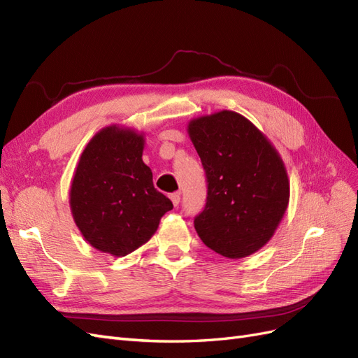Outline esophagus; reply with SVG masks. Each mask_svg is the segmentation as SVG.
<instances>
[{"label": "esophagus", "mask_w": 358, "mask_h": 358, "mask_svg": "<svg viewBox=\"0 0 358 358\" xmlns=\"http://www.w3.org/2000/svg\"><path fill=\"white\" fill-rule=\"evenodd\" d=\"M170 200H171V203L175 204V206H179V203H180V194L179 192L170 194Z\"/></svg>", "instance_id": "esophagus-1"}]
</instances>
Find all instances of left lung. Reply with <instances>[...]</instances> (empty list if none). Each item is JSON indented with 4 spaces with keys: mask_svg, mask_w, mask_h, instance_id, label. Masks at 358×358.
<instances>
[{
    "mask_svg": "<svg viewBox=\"0 0 358 358\" xmlns=\"http://www.w3.org/2000/svg\"><path fill=\"white\" fill-rule=\"evenodd\" d=\"M188 134L208 179V197L194 227L222 257L245 258L275 234L289 201L282 158L259 129L231 110L192 119Z\"/></svg>",
    "mask_w": 358,
    "mask_h": 358,
    "instance_id": "1",
    "label": "left lung"
}]
</instances>
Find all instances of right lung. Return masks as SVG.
I'll list each match as a JSON object with an SVG mask.
<instances>
[{
    "instance_id": "add662e5",
    "label": "right lung",
    "mask_w": 358,
    "mask_h": 358,
    "mask_svg": "<svg viewBox=\"0 0 358 358\" xmlns=\"http://www.w3.org/2000/svg\"><path fill=\"white\" fill-rule=\"evenodd\" d=\"M143 148V133L106 127L83 149L71 180L70 209L83 239L113 257L145 245L173 209L154 187Z\"/></svg>"
}]
</instances>
